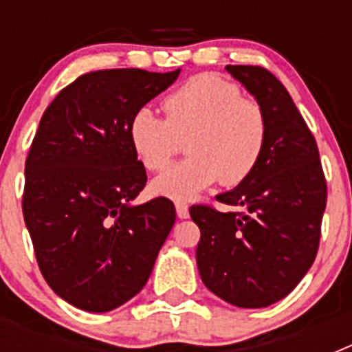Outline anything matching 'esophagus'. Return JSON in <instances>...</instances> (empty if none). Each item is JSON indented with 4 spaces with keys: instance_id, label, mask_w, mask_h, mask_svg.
<instances>
[{
    "instance_id": "1",
    "label": "esophagus",
    "mask_w": 352,
    "mask_h": 352,
    "mask_svg": "<svg viewBox=\"0 0 352 352\" xmlns=\"http://www.w3.org/2000/svg\"><path fill=\"white\" fill-rule=\"evenodd\" d=\"M176 213H178L179 219H188V206H186V203H182V201H178L176 203Z\"/></svg>"
}]
</instances>
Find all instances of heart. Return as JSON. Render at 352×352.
Masks as SVG:
<instances>
[{
    "mask_svg": "<svg viewBox=\"0 0 352 352\" xmlns=\"http://www.w3.org/2000/svg\"><path fill=\"white\" fill-rule=\"evenodd\" d=\"M166 118L138 109L129 123L133 153L148 170H162L186 141L188 157L153 179L155 194L195 199L208 186H236L259 166L268 142V118L257 100L213 74L186 80L164 100Z\"/></svg>",
    "mask_w": 352,
    "mask_h": 352,
    "instance_id": "obj_1",
    "label": "heart"
}]
</instances>
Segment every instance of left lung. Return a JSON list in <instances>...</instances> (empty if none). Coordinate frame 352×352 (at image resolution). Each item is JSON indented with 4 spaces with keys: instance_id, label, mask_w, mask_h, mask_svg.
<instances>
[{
    "instance_id": "1",
    "label": "left lung",
    "mask_w": 352,
    "mask_h": 352,
    "mask_svg": "<svg viewBox=\"0 0 352 352\" xmlns=\"http://www.w3.org/2000/svg\"><path fill=\"white\" fill-rule=\"evenodd\" d=\"M226 70L263 105L268 142L256 170L217 195L236 210L190 208L201 229L195 257L211 292L241 309H263L287 296L316 261L328 188L316 139L284 84L263 67Z\"/></svg>"
}]
</instances>
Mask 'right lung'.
Segmentation results:
<instances>
[{"label": "right lung", "mask_w": 352, "mask_h": 352, "mask_svg": "<svg viewBox=\"0 0 352 352\" xmlns=\"http://www.w3.org/2000/svg\"><path fill=\"white\" fill-rule=\"evenodd\" d=\"M178 76L88 72L40 120L24 170V222L45 282L77 309L109 312L135 296L173 229L169 199L132 204L148 178L129 123Z\"/></svg>", "instance_id": "1"}]
</instances>
